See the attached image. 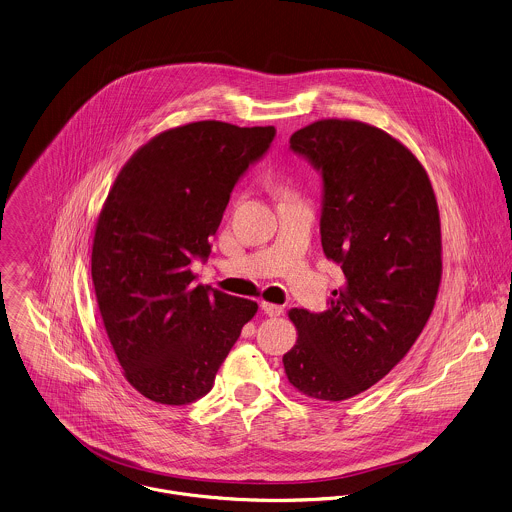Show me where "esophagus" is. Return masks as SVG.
I'll return each instance as SVG.
<instances>
[{"instance_id": "1", "label": "esophagus", "mask_w": 512, "mask_h": 512, "mask_svg": "<svg viewBox=\"0 0 512 512\" xmlns=\"http://www.w3.org/2000/svg\"><path fill=\"white\" fill-rule=\"evenodd\" d=\"M261 310H263L267 316H281V314H283V307L273 305V303H261Z\"/></svg>"}]
</instances>
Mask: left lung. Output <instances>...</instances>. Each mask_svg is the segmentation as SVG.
Here are the masks:
<instances>
[{
  "label": "left lung",
  "mask_w": 512,
  "mask_h": 512,
  "mask_svg": "<svg viewBox=\"0 0 512 512\" xmlns=\"http://www.w3.org/2000/svg\"><path fill=\"white\" fill-rule=\"evenodd\" d=\"M291 150L322 176L320 241L344 287L328 310L293 308L283 356L308 398L340 402L380 382L421 334L441 281V225L431 182L408 148L358 120H318Z\"/></svg>",
  "instance_id": "1"
}]
</instances>
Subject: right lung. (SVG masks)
I'll return each instance as SVG.
<instances>
[{
	"mask_svg": "<svg viewBox=\"0 0 512 512\" xmlns=\"http://www.w3.org/2000/svg\"><path fill=\"white\" fill-rule=\"evenodd\" d=\"M275 126L202 120L166 130L120 170L97 221L91 273L124 378L144 398L192 404L257 303L194 285L229 196L269 150Z\"/></svg>",
	"mask_w": 512,
	"mask_h": 512,
	"instance_id": "right-lung-1",
	"label": "right lung"
}]
</instances>
